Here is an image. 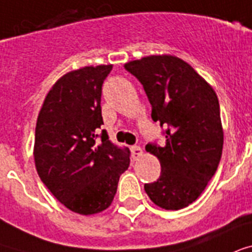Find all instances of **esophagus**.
<instances>
[{"label": "esophagus", "instance_id": "1", "mask_svg": "<svg viewBox=\"0 0 252 252\" xmlns=\"http://www.w3.org/2000/svg\"><path fill=\"white\" fill-rule=\"evenodd\" d=\"M131 154H132V158L134 159H138V158L143 154V151H142V148L139 147V146H132L131 147Z\"/></svg>", "mask_w": 252, "mask_h": 252}]
</instances>
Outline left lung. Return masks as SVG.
<instances>
[{"label": "left lung", "instance_id": "8db88e82", "mask_svg": "<svg viewBox=\"0 0 252 252\" xmlns=\"http://www.w3.org/2000/svg\"><path fill=\"white\" fill-rule=\"evenodd\" d=\"M125 69L143 85L154 122L164 127V146H146L160 161L161 172L157 181L144 184V190L163 209H183L204 192L221 160L223 132L217 94L175 56H147L125 64Z\"/></svg>", "mask_w": 252, "mask_h": 252}]
</instances>
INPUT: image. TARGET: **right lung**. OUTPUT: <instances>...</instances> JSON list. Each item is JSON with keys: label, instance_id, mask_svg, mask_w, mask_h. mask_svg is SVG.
Segmentation results:
<instances>
[{"label": "right lung", "instance_id": "right-lung-1", "mask_svg": "<svg viewBox=\"0 0 252 252\" xmlns=\"http://www.w3.org/2000/svg\"><path fill=\"white\" fill-rule=\"evenodd\" d=\"M112 68L85 67L58 80L35 127L40 180L65 208L83 216L109 208L130 164V150L113 143L101 130L102 84Z\"/></svg>", "mask_w": 252, "mask_h": 252}]
</instances>
